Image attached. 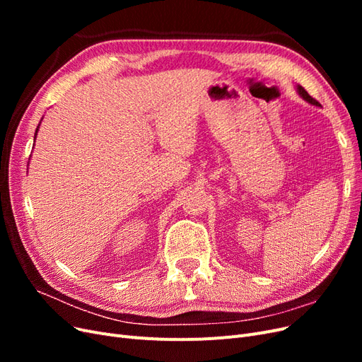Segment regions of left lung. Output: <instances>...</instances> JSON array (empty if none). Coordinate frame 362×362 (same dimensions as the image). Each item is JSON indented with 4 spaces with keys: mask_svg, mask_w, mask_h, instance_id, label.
I'll return each mask as SVG.
<instances>
[{
    "mask_svg": "<svg viewBox=\"0 0 362 362\" xmlns=\"http://www.w3.org/2000/svg\"><path fill=\"white\" fill-rule=\"evenodd\" d=\"M296 92H298V93H299V96L302 98V100H305V101L308 103V104H311V105H315V107H320V104L317 103V101L314 100V98H311V96L308 95V92H306V90L303 89V87H302L300 84L296 86Z\"/></svg>",
    "mask_w": 362,
    "mask_h": 362,
    "instance_id": "left-lung-1",
    "label": "left lung"
}]
</instances>
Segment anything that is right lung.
<instances>
[{"instance_id":"obj_1","label":"right lung","mask_w":362,"mask_h":362,"mask_svg":"<svg viewBox=\"0 0 362 362\" xmlns=\"http://www.w3.org/2000/svg\"><path fill=\"white\" fill-rule=\"evenodd\" d=\"M39 127H40V122H39V125H37V128H36V134H35V140H36V136H37V131H39Z\"/></svg>"}]
</instances>
